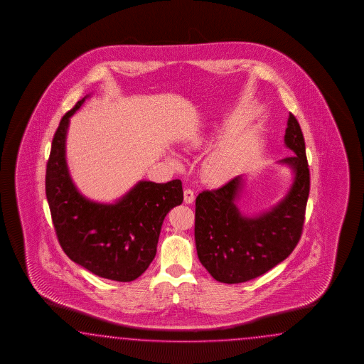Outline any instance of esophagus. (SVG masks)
I'll return each instance as SVG.
<instances>
[{"label":"esophagus","instance_id":"1","mask_svg":"<svg viewBox=\"0 0 364 364\" xmlns=\"http://www.w3.org/2000/svg\"><path fill=\"white\" fill-rule=\"evenodd\" d=\"M193 201H195V192L192 189H186L184 191V203L192 204Z\"/></svg>","mask_w":364,"mask_h":364}]
</instances>
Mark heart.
Wrapping results in <instances>:
<instances>
[{
	"label": "heart",
	"mask_w": 364,
	"mask_h": 364,
	"mask_svg": "<svg viewBox=\"0 0 364 364\" xmlns=\"http://www.w3.org/2000/svg\"><path fill=\"white\" fill-rule=\"evenodd\" d=\"M200 140H189L184 143V148L193 149L198 146ZM168 159L172 164L177 166L180 163L177 154H169ZM239 161V149L235 143H227L223 145L220 151L212 157L210 164L207 166V173L215 183H225L233 175Z\"/></svg>",
	"instance_id": "obj_1"
}]
</instances>
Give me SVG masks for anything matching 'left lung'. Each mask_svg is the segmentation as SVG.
I'll return each mask as SVG.
<instances>
[{
    "label": "left lung",
    "mask_w": 364,
    "mask_h": 364,
    "mask_svg": "<svg viewBox=\"0 0 364 364\" xmlns=\"http://www.w3.org/2000/svg\"><path fill=\"white\" fill-rule=\"evenodd\" d=\"M284 144L294 152L279 164L287 166L294 180L286 196L269 210L242 215L236 201L242 176L196 198L195 242L200 263L210 276L227 284L252 280L286 260L298 244L309 195L306 144L296 117L289 113Z\"/></svg>",
    "instance_id": "obj_1"
}]
</instances>
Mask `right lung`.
I'll list each match as a JSON object with an SVG mask.
<instances>
[{"instance_id":"add662e5","label":"right lung","mask_w":364,"mask_h":364,"mask_svg":"<svg viewBox=\"0 0 364 364\" xmlns=\"http://www.w3.org/2000/svg\"><path fill=\"white\" fill-rule=\"evenodd\" d=\"M61 119L46 166L45 189L55 235L66 256L93 275L132 282L156 256L166 213L183 203L180 180H141L114 203L85 198L75 186L66 164L69 119L85 99Z\"/></svg>"}]
</instances>
